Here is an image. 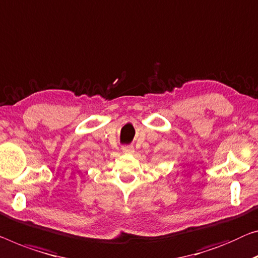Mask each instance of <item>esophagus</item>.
I'll list each match as a JSON object with an SVG mask.
<instances>
[{
    "label": "esophagus",
    "instance_id": "esophagus-1",
    "mask_svg": "<svg viewBox=\"0 0 258 258\" xmlns=\"http://www.w3.org/2000/svg\"><path fill=\"white\" fill-rule=\"evenodd\" d=\"M122 152H124L125 154H133L134 148L132 147V146H124V147H122Z\"/></svg>",
    "mask_w": 258,
    "mask_h": 258
}]
</instances>
